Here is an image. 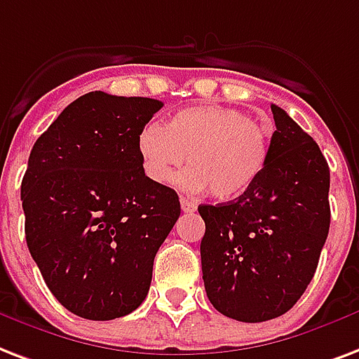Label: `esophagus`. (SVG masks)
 <instances>
[{
    "label": "esophagus",
    "mask_w": 359,
    "mask_h": 359,
    "mask_svg": "<svg viewBox=\"0 0 359 359\" xmlns=\"http://www.w3.org/2000/svg\"><path fill=\"white\" fill-rule=\"evenodd\" d=\"M180 209L184 210V212H194V210L198 209V205L190 201V199L186 198H180Z\"/></svg>",
    "instance_id": "1"
}]
</instances>
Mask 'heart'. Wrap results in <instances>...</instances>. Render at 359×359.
I'll list each match as a JSON object with an SVG mask.
<instances>
[{
  "label": "heart",
  "instance_id": "heart-1",
  "mask_svg": "<svg viewBox=\"0 0 359 359\" xmlns=\"http://www.w3.org/2000/svg\"><path fill=\"white\" fill-rule=\"evenodd\" d=\"M139 152L147 175L160 184L175 182L188 156L184 188L210 190L212 198L233 201L264 173L269 161V135L239 109L196 105L177 111L165 126H144Z\"/></svg>",
  "mask_w": 359,
  "mask_h": 359
}]
</instances>
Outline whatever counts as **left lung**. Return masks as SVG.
<instances>
[{
	"label": "left lung",
	"mask_w": 359,
	"mask_h": 359,
	"mask_svg": "<svg viewBox=\"0 0 359 359\" xmlns=\"http://www.w3.org/2000/svg\"><path fill=\"white\" fill-rule=\"evenodd\" d=\"M277 130L256 184L199 205L201 269L212 307L239 322L283 316L307 290L330 231V168L313 137L271 105Z\"/></svg>",
	"instance_id": "left-lung-1"
}]
</instances>
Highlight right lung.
<instances>
[{
    "instance_id": "1",
    "label": "right lung",
    "mask_w": 359,
    "mask_h": 359,
    "mask_svg": "<svg viewBox=\"0 0 359 359\" xmlns=\"http://www.w3.org/2000/svg\"><path fill=\"white\" fill-rule=\"evenodd\" d=\"M161 107L90 92L32 149L20 188L27 248L52 295L81 318L135 311L179 220L177 191L144 175L139 152V135Z\"/></svg>"
}]
</instances>
